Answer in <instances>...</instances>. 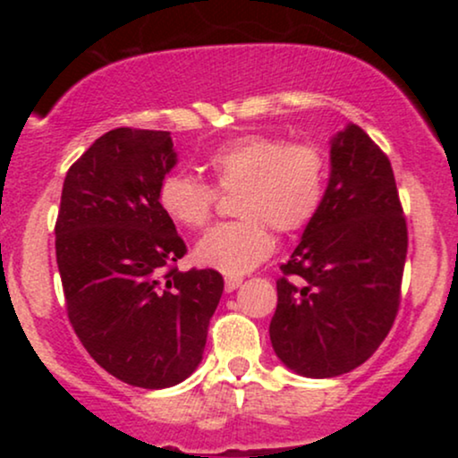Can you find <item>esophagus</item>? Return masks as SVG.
Listing matches in <instances>:
<instances>
[{
	"label": "esophagus",
	"instance_id": "34e87169",
	"mask_svg": "<svg viewBox=\"0 0 458 458\" xmlns=\"http://www.w3.org/2000/svg\"><path fill=\"white\" fill-rule=\"evenodd\" d=\"M241 284H243V277H234V276L225 277V293L236 291V288H239Z\"/></svg>",
	"mask_w": 458,
	"mask_h": 458
}]
</instances>
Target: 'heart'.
<instances>
[{
    "instance_id": "obj_1",
    "label": "heart",
    "mask_w": 458,
    "mask_h": 458,
    "mask_svg": "<svg viewBox=\"0 0 458 458\" xmlns=\"http://www.w3.org/2000/svg\"><path fill=\"white\" fill-rule=\"evenodd\" d=\"M213 187L187 172H170L159 185V204L172 222L199 230L211 222L217 191L233 193L241 219L215 225L198 241L196 260L225 276H243L269 259L273 230H303L323 207L329 181L327 152L317 141L247 133L217 144L207 155Z\"/></svg>"
}]
</instances>
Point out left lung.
Listing matches in <instances>:
<instances>
[{"label":"left lung","instance_id":"left-lung-1","mask_svg":"<svg viewBox=\"0 0 458 458\" xmlns=\"http://www.w3.org/2000/svg\"><path fill=\"white\" fill-rule=\"evenodd\" d=\"M407 241L390 159L349 124L331 140L323 207L280 267L269 335L284 364L312 379L364 364L398 314Z\"/></svg>","mask_w":458,"mask_h":458}]
</instances>
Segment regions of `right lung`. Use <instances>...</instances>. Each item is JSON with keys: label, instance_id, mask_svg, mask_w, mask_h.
<instances>
[{"label": "right lung", "instance_id": "right-lung-1", "mask_svg": "<svg viewBox=\"0 0 458 458\" xmlns=\"http://www.w3.org/2000/svg\"><path fill=\"white\" fill-rule=\"evenodd\" d=\"M172 146L167 131H107L66 172L55 222L77 338L109 375L146 390L196 370L224 293L219 271L174 267L187 245L159 204Z\"/></svg>", "mask_w": 458, "mask_h": 458}]
</instances>
